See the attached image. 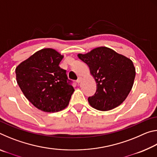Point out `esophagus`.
Returning a JSON list of instances; mask_svg holds the SVG:
<instances>
[{
	"instance_id": "34e87169",
	"label": "esophagus",
	"mask_w": 157,
	"mask_h": 157,
	"mask_svg": "<svg viewBox=\"0 0 157 157\" xmlns=\"http://www.w3.org/2000/svg\"><path fill=\"white\" fill-rule=\"evenodd\" d=\"M82 81V78H78V79H77V83L78 84H79Z\"/></svg>"
}]
</instances>
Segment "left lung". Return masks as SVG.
I'll use <instances>...</instances> for the list:
<instances>
[{
    "mask_svg": "<svg viewBox=\"0 0 157 157\" xmlns=\"http://www.w3.org/2000/svg\"><path fill=\"white\" fill-rule=\"evenodd\" d=\"M78 57L86 63L97 83L95 94L89 97L90 105L109 111L126 99L134 84L136 71L129 58L107 47H99Z\"/></svg>",
    "mask_w": 157,
    "mask_h": 157,
    "instance_id": "8db88e82",
    "label": "left lung"
}]
</instances>
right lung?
<instances>
[{"instance_id":"right-lung-1","label":"right lung","mask_w":157,"mask_h":157,"mask_svg":"<svg viewBox=\"0 0 157 157\" xmlns=\"http://www.w3.org/2000/svg\"><path fill=\"white\" fill-rule=\"evenodd\" d=\"M63 59L56 50H39L16 68L17 81L26 98L46 112H57L67 107L73 87L66 71L60 68Z\"/></svg>"}]
</instances>
